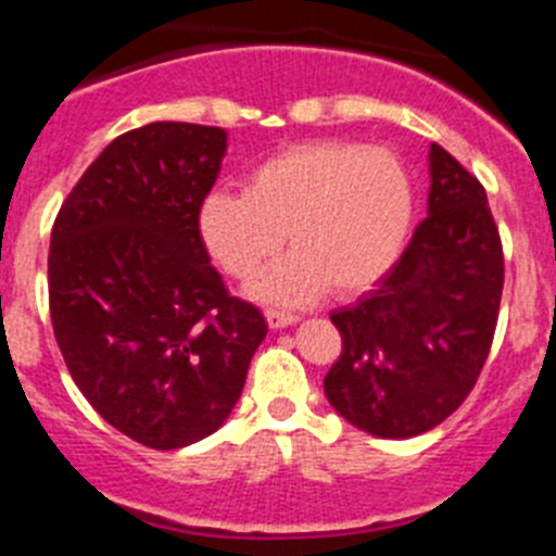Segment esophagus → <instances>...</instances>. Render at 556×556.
Returning <instances> with one entry per match:
<instances>
[{"mask_svg":"<svg viewBox=\"0 0 556 556\" xmlns=\"http://www.w3.org/2000/svg\"><path fill=\"white\" fill-rule=\"evenodd\" d=\"M264 317H267V326L273 328V331H278V328L294 326V323H298V314L275 312V308H267V312H264Z\"/></svg>","mask_w":556,"mask_h":556,"instance_id":"34e87169","label":"esophagus"}]
</instances>
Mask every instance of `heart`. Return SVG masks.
I'll use <instances>...</instances> for the list:
<instances>
[{
  "mask_svg": "<svg viewBox=\"0 0 556 556\" xmlns=\"http://www.w3.org/2000/svg\"><path fill=\"white\" fill-rule=\"evenodd\" d=\"M415 217V184L384 147L314 141L248 172L242 194L211 191L198 208L205 250L248 278L287 242L292 253L248 283L262 303L306 306L331 287L356 294L397 262Z\"/></svg>",
  "mask_w": 556,
  "mask_h": 556,
  "instance_id": "heart-1",
  "label": "heart"
}]
</instances>
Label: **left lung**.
Masks as SVG:
<instances>
[{"mask_svg":"<svg viewBox=\"0 0 556 556\" xmlns=\"http://www.w3.org/2000/svg\"><path fill=\"white\" fill-rule=\"evenodd\" d=\"M429 217L390 273L337 308L342 353L326 397L348 424L384 440L434 429L473 390L493 345L504 253L488 194L440 144L429 150Z\"/></svg>","mask_w":556,"mask_h":556,"instance_id":"8db88e82","label":"left lung"}]
</instances>
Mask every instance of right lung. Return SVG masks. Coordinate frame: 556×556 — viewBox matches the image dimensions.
<instances>
[{
    "instance_id": "obj_1",
    "label": "right lung",
    "mask_w": 556,
    "mask_h": 556,
    "mask_svg": "<svg viewBox=\"0 0 556 556\" xmlns=\"http://www.w3.org/2000/svg\"><path fill=\"white\" fill-rule=\"evenodd\" d=\"M225 152L223 127L125 132L83 172L49 239V314L77 390L155 451L228 420L267 337L262 312L228 294L198 230Z\"/></svg>"
}]
</instances>
